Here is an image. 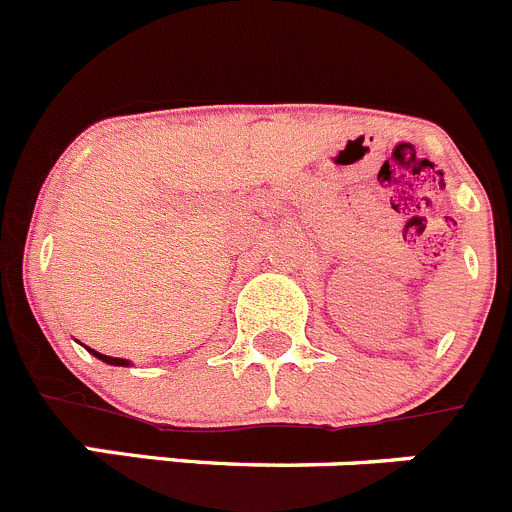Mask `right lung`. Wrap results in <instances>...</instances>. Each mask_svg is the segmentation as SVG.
<instances>
[{"mask_svg": "<svg viewBox=\"0 0 512 512\" xmlns=\"http://www.w3.org/2000/svg\"><path fill=\"white\" fill-rule=\"evenodd\" d=\"M88 351L93 353L95 358H100V361H105V364H111V366H128V361H126V358H113V356H103V353L93 351V348H88Z\"/></svg>", "mask_w": 512, "mask_h": 512, "instance_id": "1", "label": "right lung"}]
</instances>
